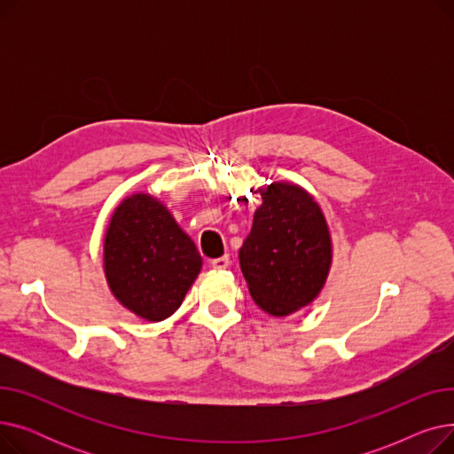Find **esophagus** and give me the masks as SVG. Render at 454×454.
<instances>
[{
    "label": "esophagus",
    "mask_w": 454,
    "mask_h": 454,
    "mask_svg": "<svg viewBox=\"0 0 454 454\" xmlns=\"http://www.w3.org/2000/svg\"><path fill=\"white\" fill-rule=\"evenodd\" d=\"M228 265H230L228 255H223V257H217V259L211 261V267L217 269V270H224V269H228Z\"/></svg>",
    "instance_id": "1"
}]
</instances>
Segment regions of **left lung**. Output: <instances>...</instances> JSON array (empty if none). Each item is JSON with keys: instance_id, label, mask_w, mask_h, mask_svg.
Masks as SVG:
<instances>
[{"instance_id": "8db88e82", "label": "left lung", "mask_w": 454, "mask_h": 454, "mask_svg": "<svg viewBox=\"0 0 454 454\" xmlns=\"http://www.w3.org/2000/svg\"><path fill=\"white\" fill-rule=\"evenodd\" d=\"M263 199L254 213L239 250L250 296L272 317H289L313 303L333 263L325 215L298 184L272 182L259 187Z\"/></svg>"}]
</instances>
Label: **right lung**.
I'll use <instances>...</instances> for the list:
<instances>
[{"label": "right lung", "instance_id": "add662e5", "mask_svg": "<svg viewBox=\"0 0 454 454\" xmlns=\"http://www.w3.org/2000/svg\"><path fill=\"white\" fill-rule=\"evenodd\" d=\"M103 270L119 303L143 320L161 322L178 311L202 257L160 199L132 193L112 211Z\"/></svg>", "mask_w": 454, "mask_h": 454}]
</instances>
